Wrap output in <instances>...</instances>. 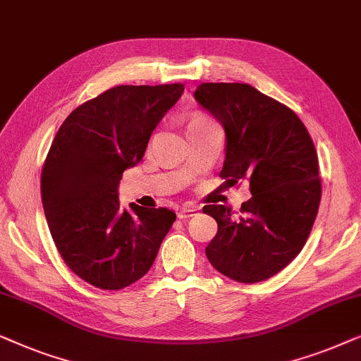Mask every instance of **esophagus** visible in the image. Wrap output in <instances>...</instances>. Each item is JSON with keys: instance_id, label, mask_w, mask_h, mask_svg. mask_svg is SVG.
<instances>
[{"instance_id": "obj_1", "label": "esophagus", "mask_w": 361, "mask_h": 361, "mask_svg": "<svg viewBox=\"0 0 361 361\" xmlns=\"http://www.w3.org/2000/svg\"><path fill=\"white\" fill-rule=\"evenodd\" d=\"M197 212V207L196 206H188V207H183V209L178 212V219H188V217L195 216Z\"/></svg>"}]
</instances>
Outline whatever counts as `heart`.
I'll list each match as a JSON object with an SVG mask.
<instances>
[{
    "label": "heart",
    "instance_id": "heart-1",
    "mask_svg": "<svg viewBox=\"0 0 361 361\" xmlns=\"http://www.w3.org/2000/svg\"><path fill=\"white\" fill-rule=\"evenodd\" d=\"M204 123H211L209 119L204 118V116H197V118H195L190 123V126H195V124H204Z\"/></svg>",
    "mask_w": 361,
    "mask_h": 361
}]
</instances>
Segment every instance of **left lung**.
I'll return each mask as SVG.
<instances>
[{"label": "left lung", "instance_id": "left-lung-1", "mask_svg": "<svg viewBox=\"0 0 361 361\" xmlns=\"http://www.w3.org/2000/svg\"><path fill=\"white\" fill-rule=\"evenodd\" d=\"M195 98L226 130L221 176L250 181L242 216L202 207L217 222L206 257L238 283L265 281L302 250L321 202L319 160L306 126L288 106L247 83H201Z\"/></svg>", "mask_w": 361, "mask_h": 361}]
</instances>
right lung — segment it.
I'll return each mask as SVG.
<instances>
[{
  "instance_id": "right-lung-1",
  "label": "right lung",
  "mask_w": 361,
  "mask_h": 361,
  "mask_svg": "<svg viewBox=\"0 0 361 361\" xmlns=\"http://www.w3.org/2000/svg\"><path fill=\"white\" fill-rule=\"evenodd\" d=\"M181 83L114 86L63 121L45 159L40 192L49 229L70 270L99 289H123L150 270L176 214L119 204L124 170L181 98Z\"/></svg>"
}]
</instances>
